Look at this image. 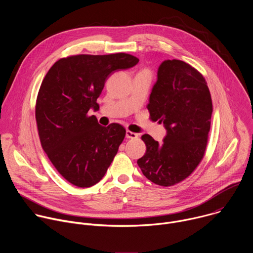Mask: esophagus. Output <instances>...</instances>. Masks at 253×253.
<instances>
[{"label":"esophagus","instance_id":"34e87169","mask_svg":"<svg viewBox=\"0 0 253 253\" xmlns=\"http://www.w3.org/2000/svg\"><path fill=\"white\" fill-rule=\"evenodd\" d=\"M138 137V134L134 133V132H131L129 130L126 131V138H129V139H135Z\"/></svg>","mask_w":253,"mask_h":253}]
</instances>
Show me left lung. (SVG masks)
Segmentation results:
<instances>
[{
    "label": "left lung",
    "instance_id": "left-lung-1",
    "mask_svg": "<svg viewBox=\"0 0 253 253\" xmlns=\"http://www.w3.org/2000/svg\"><path fill=\"white\" fill-rule=\"evenodd\" d=\"M147 109L152 121L163 123L166 136L158 143L144 134L146 152L137 164L153 183L171 186L187 178L204 156L212 115L207 83L189 64L165 60L158 68Z\"/></svg>",
    "mask_w": 253,
    "mask_h": 253
}]
</instances>
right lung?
<instances>
[{
    "label": "right lung",
    "mask_w": 253,
    "mask_h": 253,
    "mask_svg": "<svg viewBox=\"0 0 253 253\" xmlns=\"http://www.w3.org/2000/svg\"><path fill=\"white\" fill-rule=\"evenodd\" d=\"M136 57L77 55L60 59L46 74L36 103L41 145L58 172L75 186L98 183L117 154L126 130L117 123L103 127L88 111L114 72L134 67Z\"/></svg>",
    "instance_id": "right-lung-1"
}]
</instances>
